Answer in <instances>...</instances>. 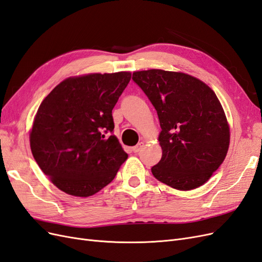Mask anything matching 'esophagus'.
Here are the masks:
<instances>
[{
    "instance_id": "esophagus-1",
    "label": "esophagus",
    "mask_w": 262,
    "mask_h": 262,
    "mask_svg": "<svg viewBox=\"0 0 262 262\" xmlns=\"http://www.w3.org/2000/svg\"><path fill=\"white\" fill-rule=\"evenodd\" d=\"M143 146H144V143H143V142H140V143H138L136 146H133V147H132V150H133L134 153H138V152H140L141 148L143 147Z\"/></svg>"
}]
</instances>
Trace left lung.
Masks as SVG:
<instances>
[{"label":"left lung","mask_w":262,"mask_h":262,"mask_svg":"<svg viewBox=\"0 0 262 262\" xmlns=\"http://www.w3.org/2000/svg\"><path fill=\"white\" fill-rule=\"evenodd\" d=\"M132 80L156 109L162 158L153 176L177 190L207 182L225 160L229 126L215 93L198 78L164 70L138 71Z\"/></svg>","instance_id":"8db88e82"}]
</instances>
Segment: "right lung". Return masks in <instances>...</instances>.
Listing matches in <instances>:
<instances>
[{"label": "right lung", "mask_w": 262, "mask_h": 262, "mask_svg": "<svg viewBox=\"0 0 262 262\" xmlns=\"http://www.w3.org/2000/svg\"><path fill=\"white\" fill-rule=\"evenodd\" d=\"M130 80V72L69 77L39 106L29 137L31 153L63 192L95 194L128 158L113 134V109Z\"/></svg>", "instance_id": "right-lung-1"}]
</instances>
